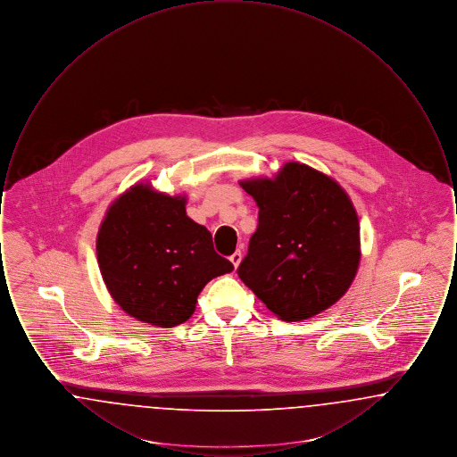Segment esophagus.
<instances>
[{
	"label": "esophagus",
	"instance_id": "1",
	"mask_svg": "<svg viewBox=\"0 0 457 457\" xmlns=\"http://www.w3.org/2000/svg\"><path fill=\"white\" fill-rule=\"evenodd\" d=\"M241 257H243V255H241V252L237 250V252L229 257V261L233 262V265H235V267H238L239 262H241Z\"/></svg>",
	"mask_w": 457,
	"mask_h": 457
}]
</instances>
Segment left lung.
<instances>
[{"label": "left lung", "mask_w": 457, "mask_h": 457, "mask_svg": "<svg viewBox=\"0 0 457 457\" xmlns=\"http://www.w3.org/2000/svg\"><path fill=\"white\" fill-rule=\"evenodd\" d=\"M241 187L259 205V226L239 279L286 322L336 303L360 263V224L348 194L300 162H287L274 179Z\"/></svg>", "instance_id": "obj_1"}]
</instances>
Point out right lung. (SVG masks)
<instances>
[{
    "instance_id": "add662e5",
    "label": "right lung",
    "mask_w": 457,
    "mask_h": 457,
    "mask_svg": "<svg viewBox=\"0 0 457 457\" xmlns=\"http://www.w3.org/2000/svg\"><path fill=\"white\" fill-rule=\"evenodd\" d=\"M185 202L138 183L99 228L97 262L112 300L151 326L187 322L204 286L235 269L216 253L209 229L187 216Z\"/></svg>"
}]
</instances>
